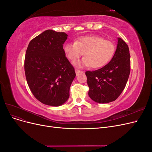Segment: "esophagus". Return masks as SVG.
<instances>
[{
	"label": "esophagus",
	"mask_w": 152,
	"mask_h": 152,
	"mask_svg": "<svg viewBox=\"0 0 152 152\" xmlns=\"http://www.w3.org/2000/svg\"><path fill=\"white\" fill-rule=\"evenodd\" d=\"M75 71L76 75H77V76H78V75H79V74H80L81 73H82V71H80V70H78V69H75Z\"/></svg>",
	"instance_id": "1"
}]
</instances>
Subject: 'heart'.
Here are the masks:
<instances>
[{
    "label": "heart",
    "instance_id": "heart-1",
    "mask_svg": "<svg viewBox=\"0 0 152 152\" xmlns=\"http://www.w3.org/2000/svg\"><path fill=\"white\" fill-rule=\"evenodd\" d=\"M66 56L71 61L81 56L80 61L74 62L77 66H88L97 68L104 66L111 60L115 51V46L110 40L96 35L83 36L75 42H68L63 47Z\"/></svg>",
    "mask_w": 152,
    "mask_h": 152
}]
</instances>
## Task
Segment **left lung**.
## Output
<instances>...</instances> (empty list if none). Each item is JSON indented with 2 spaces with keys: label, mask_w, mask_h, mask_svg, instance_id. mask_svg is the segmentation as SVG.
<instances>
[{
  "label": "left lung",
  "mask_w": 152,
  "mask_h": 152,
  "mask_svg": "<svg viewBox=\"0 0 152 152\" xmlns=\"http://www.w3.org/2000/svg\"><path fill=\"white\" fill-rule=\"evenodd\" d=\"M112 59L107 65L93 72H86L89 96L98 103L113 102L124 89L130 74V54L128 45L120 37Z\"/></svg>",
  "instance_id": "left-lung-1"
}]
</instances>
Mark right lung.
I'll use <instances>...</instances> for the list:
<instances>
[{
    "instance_id": "add662e5",
    "label": "right lung",
    "mask_w": 152,
    "mask_h": 152,
    "mask_svg": "<svg viewBox=\"0 0 152 152\" xmlns=\"http://www.w3.org/2000/svg\"><path fill=\"white\" fill-rule=\"evenodd\" d=\"M67 37L64 32L47 30L32 39L27 48V83L36 99L44 104L59 107L70 96L76 74L63 48Z\"/></svg>"
}]
</instances>
